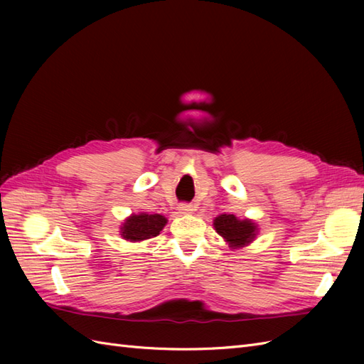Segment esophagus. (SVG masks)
Here are the masks:
<instances>
[{"label":"esophagus","mask_w":364,"mask_h":364,"mask_svg":"<svg viewBox=\"0 0 364 364\" xmlns=\"http://www.w3.org/2000/svg\"><path fill=\"white\" fill-rule=\"evenodd\" d=\"M179 213L181 214H191L193 206L190 203H182V205H179Z\"/></svg>","instance_id":"esophagus-1"}]
</instances>
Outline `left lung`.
<instances>
[{
  "instance_id": "8db88e82",
  "label": "left lung",
  "mask_w": 364,
  "mask_h": 364,
  "mask_svg": "<svg viewBox=\"0 0 364 364\" xmlns=\"http://www.w3.org/2000/svg\"><path fill=\"white\" fill-rule=\"evenodd\" d=\"M214 228L230 249L247 246L258 234V226L252 220H240L234 214H222L215 217Z\"/></svg>"
}]
</instances>
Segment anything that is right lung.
<instances>
[{
    "mask_svg": "<svg viewBox=\"0 0 364 364\" xmlns=\"http://www.w3.org/2000/svg\"><path fill=\"white\" fill-rule=\"evenodd\" d=\"M165 225H167V218L161 214H132L121 226V237L134 243L149 240L158 237Z\"/></svg>",
    "mask_w": 364,
    "mask_h": 364,
    "instance_id": "add662e5",
    "label": "right lung"
}]
</instances>
